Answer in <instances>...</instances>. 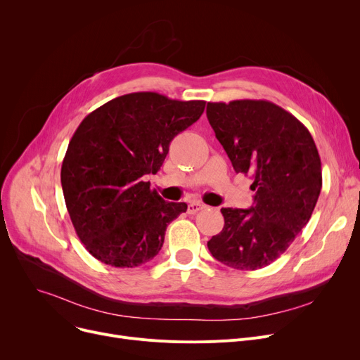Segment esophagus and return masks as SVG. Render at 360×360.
Here are the masks:
<instances>
[{"instance_id": "1", "label": "esophagus", "mask_w": 360, "mask_h": 360, "mask_svg": "<svg viewBox=\"0 0 360 360\" xmlns=\"http://www.w3.org/2000/svg\"><path fill=\"white\" fill-rule=\"evenodd\" d=\"M204 209H205V205L201 204V202H190V204H188V213H190V214H195V213H198Z\"/></svg>"}]
</instances>
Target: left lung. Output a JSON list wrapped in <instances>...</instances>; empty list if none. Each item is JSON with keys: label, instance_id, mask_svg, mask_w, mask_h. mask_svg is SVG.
<instances>
[{"label": "left lung", "instance_id": "left-lung-1", "mask_svg": "<svg viewBox=\"0 0 360 360\" xmlns=\"http://www.w3.org/2000/svg\"><path fill=\"white\" fill-rule=\"evenodd\" d=\"M207 118L233 169L251 175V209H221L207 247L221 264L258 270L285 252L309 221L323 172L315 141L292 113L269 101L207 103Z\"/></svg>", "mask_w": 360, "mask_h": 360}]
</instances>
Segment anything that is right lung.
Wrapping results in <instances>:
<instances>
[{"instance_id":"obj_1","label":"right lung","mask_w":360,"mask_h":360,"mask_svg":"<svg viewBox=\"0 0 360 360\" xmlns=\"http://www.w3.org/2000/svg\"><path fill=\"white\" fill-rule=\"evenodd\" d=\"M204 108V101L128 93L90 112L75 129L61 185L75 233L94 258L132 269L159 254L167 224L186 204L165 201L143 178L158 172L170 141Z\"/></svg>"}]
</instances>
